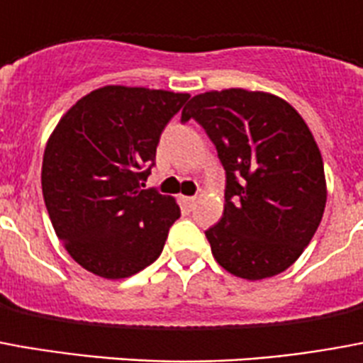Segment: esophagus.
<instances>
[{"label":"esophagus","instance_id":"34e87169","mask_svg":"<svg viewBox=\"0 0 363 363\" xmlns=\"http://www.w3.org/2000/svg\"><path fill=\"white\" fill-rule=\"evenodd\" d=\"M182 202L186 203L189 208H194L196 203V196H182Z\"/></svg>","mask_w":363,"mask_h":363}]
</instances>
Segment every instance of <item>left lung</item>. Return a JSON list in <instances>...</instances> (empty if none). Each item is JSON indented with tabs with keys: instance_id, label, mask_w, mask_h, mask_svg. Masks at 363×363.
<instances>
[{
	"instance_id": "left-lung-1",
	"label": "left lung",
	"mask_w": 363,
	"mask_h": 363,
	"mask_svg": "<svg viewBox=\"0 0 363 363\" xmlns=\"http://www.w3.org/2000/svg\"><path fill=\"white\" fill-rule=\"evenodd\" d=\"M216 144L227 173L225 209L206 230L223 269L248 281L289 269L315 235L327 184L321 152L283 98L244 88L198 94L182 109Z\"/></svg>"
}]
</instances>
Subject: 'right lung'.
<instances>
[{
    "instance_id": "1",
    "label": "right lung",
    "mask_w": 363,
    "mask_h": 363,
    "mask_svg": "<svg viewBox=\"0 0 363 363\" xmlns=\"http://www.w3.org/2000/svg\"><path fill=\"white\" fill-rule=\"evenodd\" d=\"M189 98L104 86L53 128L42 161L44 202L55 235L86 271L125 279L160 257L181 209L144 181L163 128Z\"/></svg>"
}]
</instances>
